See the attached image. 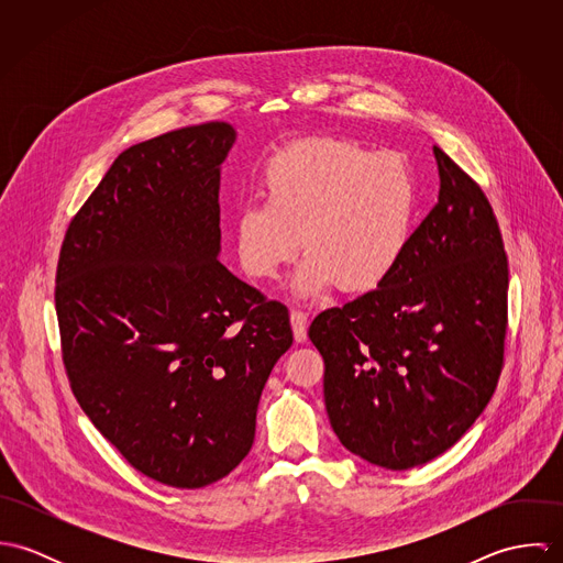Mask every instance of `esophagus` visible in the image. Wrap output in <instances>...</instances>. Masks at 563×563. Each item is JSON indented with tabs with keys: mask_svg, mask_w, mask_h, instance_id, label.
I'll return each mask as SVG.
<instances>
[{
	"mask_svg": "<svg viewBox=\"0 0 563 563\" xmlns=\"http://www.w3.org/2000/svg\"><path fill=\"white\" fill-rule=\"evenodd\" d=\"M290 324H292V333L297 342H306L308 338V314L301 310H292L290 312Z\"/></svg>",
	"mask_w": 563,
	"mask_h": 563,
	"instance_id": "34e87169",
	"label": "esophagus"
}]
</instances>
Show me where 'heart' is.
<instances>
[{
    "label": "heart",
    "instance_id": "1",
    "mask_svg": "<svg viewBox=\"0 0 563 563\" xmlns=\"http://www.w3.org/2000/svg\"><path fill=\"white\" fill-rule=\"evenodd\" d=\"M264 206L236 219L246 275L275 279L301 249L299 295L366 292L388 279L409 239L416 186L393 152H371L338 136H308L277 150L262 168Z\"/></svg>",
    "mask_w": 563,
    "mask_h": 563
}]
</instances>
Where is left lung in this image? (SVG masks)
Instances as JSON below:
<instances>
[{"mask_svg": "<svg viewBox=\"0 0 563 563\" xmlns=\"http://www.w3.org/2000/svg\"><path fill=\"white\" fill-rule=\"evenodd\" d=\"M440 197L399 264L310 324L338 440L390 471L451 449L492 399L507 338L509 264L482 186L433 147Z\"/></svg>", "mask_w": 563, "mask_h": 563, "instance_id": "left-lung-1", "label": "left lung"}]
</instances>
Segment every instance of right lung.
<instances>
[{
	"label": "right lung",
	"mask_w": 563,
	"mask_h": 563,
	"mask_svg": "<svg viewBox=\"0 0 563 563\" xmlns=\"http://www.w3.org/2000/svg\"><path fill=\"white\" fill-rule=\"evenodd\" d=\"M236 132L188 125L125 150L71 219L56 314L84 413L145 477L203 487L249 453L288 308L221 262L219 164Z\"/></svg>",
	"instance_id": "right-lung-1"
}]
</instances>
